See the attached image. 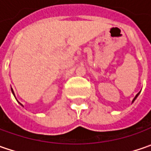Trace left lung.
Returning <instances> with one entry per match:
<instances>
[{
    "label": "left lung",
    "mask_w": 151,
    "mask_h": 151,
    "mask_svg": "<svg viewBox=\"0 0 151 151\" xmlns=\"http://www.w3.org/2000/svg\"><path fill=\"white\" fill-rule=\"evenodd\" d=\"M139 93H138V94H137L136 96H135V97H134V100H133V101H134V100H135V99H136V97L138 96H139Z\"/></svg>",
    "instance_id": "1"
}]
</instances>
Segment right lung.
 <instances>
[{
  "label": "right lung",
  "instance_id": "right-lung-1",
  "mask_svg": "<svg viewBox=\"0 0 151 151\" xmlns=\"http://www.w3.org/2000/svg\"><path fill=\"white\" fill-rule=\"evenodd\" d=\"M12 93H13V95H14V92H13V90L12 89Z\"/></svg>",
  "mask_w": 151,
  "mask_h": 151
}]
</instances>
